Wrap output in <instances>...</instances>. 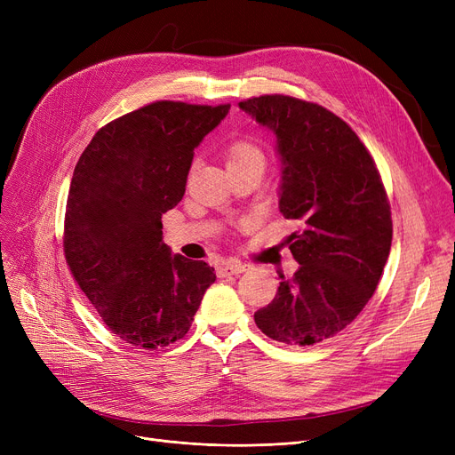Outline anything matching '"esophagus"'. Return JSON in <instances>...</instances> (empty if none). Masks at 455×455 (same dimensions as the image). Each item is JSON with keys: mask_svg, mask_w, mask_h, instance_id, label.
<instances>
[{"mask_svg": "<svg viewBox=\"0 0 455 455\" xmlns=\"http://www.w3.org/2000/svg\"><path fill=\"white\" fill-rule=\"evenodd\" d=\"M247 264H242L237 259H230V261H223V264L218 266V276H230V275H240L243 271H247Z\"/></svg>", "mask_w": 455, "mask_h": 455, "instance_id": "esophagus-1", "label": "esophagus"}]
</instances>
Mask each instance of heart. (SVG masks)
I'll return each instance as SVG.
<instances>
[{"label": "heart", "mask_w": 455, "mask_h": 455, "mask_svg": "<svg viewBox=\"0 0 455 455\" xmlns=\"http://www.w3.org/2000/svg\"><path fill=\"white\" fill-rule=\"evenodd\" d=\"M254 160L264 162V155H261V151L251 141H235L227 153V167L234 164L254 162Z\"/></svg>", "instance_id": "heart-1"}]
</instances>
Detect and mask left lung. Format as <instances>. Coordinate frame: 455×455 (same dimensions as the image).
I'll return each instance as SVG.
<instances>
[{
    "mask_svg": "<svg viewBox=\"0 0 455 455\" xmlns=\"http://www.w3.org/2000/svg\"><path fill=\"white\" fill-rule=\"evenodd\" d=\"M240 108L273 131L278 208L300 223L288 237L299 269L280 275L256 326L285 345L323 343L357 317L384 273L393 240L386 188L362 140L330 110L290 95H259Z\"/></svg>",
    "mask_w": 455,
    "mask_h": 455,
    "instance_id": "8db88e82",
    "label": "left lung"
}]
</instances>
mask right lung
I'll return each instance as SVG.
<instances>
[{
	"instance_id": "add662e5",
	"label": "right lung",
	"mask_w": 455,
	"mask_h": 455,
	"mask_svg": "<svg viewBox=\"0 0 455 455\" xmlns=\"http://www.w3.org/2000/svg\"><path fill=\"white\" fill-rule=\"evenodd\" d=\"M228 110L151 103L95 132L76 165L66 261L108 330L134 347L182 339L215 282L206 261L162 242V213L180 203L196 148Z\"/></svg>"
}]
</instances>
